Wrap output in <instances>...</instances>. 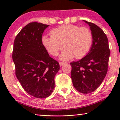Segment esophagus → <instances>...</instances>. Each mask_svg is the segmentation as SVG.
<instances>
[{"mask_svg": "<svg viewBox=\"0 0 120 120\" xmlns=\"http://www.w3.org/2000/svg\"><path fill=\"white\" fill-rule=\"evenodd\" d=\"M65 63H64V62H60V67H62L63 66V65L64 64H65Z\"/></svg>", "mask_w": 120, "mask_h": 120, "instance_id": "obj_1", "label": "esophagus"}]
</instances>
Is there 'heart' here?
<instances>
[{
    "mask_svg": "<svg viewBox=\"0 0 120 120\" xmlns=\"http://www.w3.org/2000/svg\"><path fill=\"white\" fill-rule=\"evenodd\" d=\"M50 36L44 35L42 43L50 54L57 56L59 52L65 48L60 56L62 60H68L75 56L83 58L87 55L93 42V35L88 28L76 25H63L51 31Z\"/></svg>",
    "mask_w": 120,
    "mask_h": 120,
    "instance_id": "1",
    "label": "heart"
}]
</instances>
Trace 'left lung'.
Segmentation results:
<instances>
[{
  "label": "left lung",
  "mask_w": 120,
  "mask_h": 120,
  "mask_svg": "<svg viewBox=\"0 0 120 120\" xmlns=\"http://www.w3.org/2000/svg\"><path fill=\"white\" fill-rule=\"evenodd\" d=\"M83 21L92 33V44L87 55L70 64L74 87L79 92L87 94L96 90L104 79L110 52L107 37L102 29L93 23Z\"/></svg>",
  "instance_id": "obj_1"
}]
</instances>
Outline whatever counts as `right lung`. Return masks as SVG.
<instances>
[{"label":"right lung","instance_id":"right-lung-1","mask_svg":"<svg viewBox=\"0 0 120 120\" xmlns=\"http://www.w3.org/2000/svg\"><path fill=\"white\" fill-rule=\"evenodd\" d=\"M49 25L31 22L23 28L14 43L12 60L16 75L22 87L37 98L50 96L55 88L58 62L49 56L42 43V36Z\"/></svg>","mask_w":120,"mask_h":120}]
</instances>
